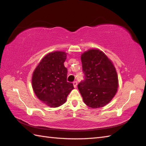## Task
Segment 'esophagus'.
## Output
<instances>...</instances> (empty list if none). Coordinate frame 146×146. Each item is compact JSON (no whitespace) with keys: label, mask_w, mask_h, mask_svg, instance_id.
Instances as JSON below:
<instances>
[{"label":"esophagus","mask_w":146,"mask_h":146,"mask_svg":"<svg viewBox=\"0 0 146 146\" xmlns=\"http://www.w3.org/2000/svg\"><path fill=\"white\" fill-rule=\"evenodd\" d=\"M73 85H74V86L75 88L77 87V81H75L73 82Z\"/></svg>","instance_id":"34e87169"}]
</instances>
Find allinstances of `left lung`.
Instances as JSON below:
<instances>
[{
    "label": "left lung",
    "mask_w": 146,
    "mask_h": 146,
    "mask_svg": "<svg viewBox=\"0 0 146 146\" xmlns=\"http://www.w3.org/2000/svg\"><path fill=\"white\" fill-rule=\"evenodd\" d=\"M84 80L78 89L88 107H104L115 96L118 78L115 68L103 52L90 49L81 55Z\"/></svg>",
    "instance_id": "left-lung-1"
}]
</instances>
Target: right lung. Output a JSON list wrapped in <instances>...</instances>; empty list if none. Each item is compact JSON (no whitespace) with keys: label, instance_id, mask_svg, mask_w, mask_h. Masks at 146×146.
<instances>
[{"label":"right lung","instance_id":"1","mask_svg":"<svg viewBox=\"0 0 146 146\" xmlns=\"http://www.w3.org/2000/svg\"><path fill=\"white\" fill-rule=\"evenodd\" d=\"M66 53L56 51L46 55L34 70L32 83L38 98L50 107H58L66 102L74 89L67 82L68 69L64 67Z\"/></svg>","mask_w":146,"mask_h":146}]
</instances>
